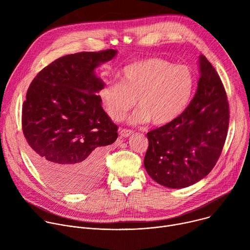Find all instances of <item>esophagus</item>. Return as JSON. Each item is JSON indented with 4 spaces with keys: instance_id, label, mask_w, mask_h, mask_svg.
Segmentation results:
<instances>
[{
    "instance_id": "obj_1",
    "label": "esophagus",
    "mask_w": 250,
    "mask_h": 250,
    "mask_svg": "<svg viewBox=\"0 0 250 250\" xmlns=\"http://www.w3.org/2000/svg\"><path fill=\"white\" fill-rule=\"evenodd\" d=\"M132 130H130V129H126V128H124V129H122L121 131H120V135L122 136V137H127V136H129L130 134H132Z\"/></svg>"
}]
</instances>
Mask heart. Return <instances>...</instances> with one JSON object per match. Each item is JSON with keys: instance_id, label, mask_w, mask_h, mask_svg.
<instances>
[{"instance_id": "1", "label": "heart", "mask_w": 250, "mask_h": 250, "mask_svg": "<svg viewBox=\"0 0 250 250\" xmlns=\"http://www.w3.org/2000/svg\"><path fill=\"white\" fill-rule=\"evenodd\" d=\"M119 77L120 82L105 83L99 91L104 111L116 122L125 118L136 101L139 109L131 123L168 125L186 110L195 89V77L188 66L156 57L125 66Z\"/></svg>"}]
</instances>
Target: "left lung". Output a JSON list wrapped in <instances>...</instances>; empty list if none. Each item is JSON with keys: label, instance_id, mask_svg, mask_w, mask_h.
<instances>
[{"label": "left lung", "instance_id": "1", "mask_svg": "<svg viewBox=\"0 0 250 250\" xmlns=\"http://www.w3.org/2000/svg\"><path fill=\"white\" fill-rule=\"evenodd\" d=\"M195 97L172 123L147 132L145 167L158 184L172 189L189 187L215 167L224 148L229 105L215 68L201 55Z\"/></svg>", "mask_w": 250, "mask_h": 250}]
</instances>
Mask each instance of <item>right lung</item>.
<instances>
[{
  "label": "right lung",
  "instance_id": "obj_1",
  "mask_svg": "<svg viewBox=\"0 0 250 250\" xmlns=\"http://www.w3.org/2000/svg\"><path fill=\"white\" fill-rule=\"evenodd\" d=\"M115 49L60 57L35 76L22 105L21 125L30 158L56 188L75 192L92 186L104 172V157L118 138L101 104L104 85L95 69Z\"/></svg>",
  "mask_w": 250,
  "mask_h": 250
}]
</instances>
